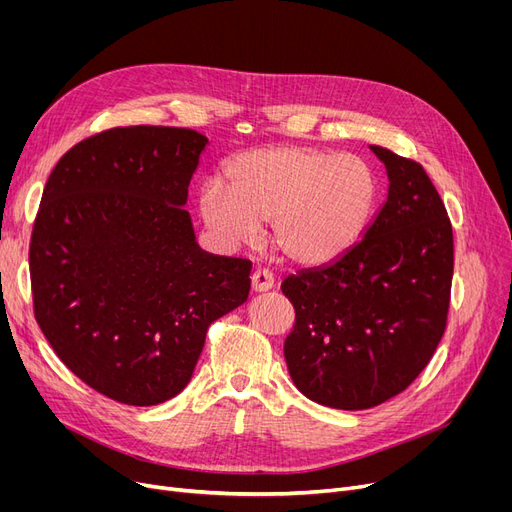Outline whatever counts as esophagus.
<instances>
[{
	"label": "esophagus",
	"instance_id": "obj_1",
	"mask_svg": "<svg viewBox=\"0 0 512 512\" xmlns=\"http://www.w3.org/2000/svg\"><path fill=\"white\" fill-rule=\"evenodd\" d=\"M251 288L255 290V292H265V290H270V288H274V276H272V272H267V270H255L253 272V276H251Z\"/></svg>",
	"mask_w": 512,
	"mask_h": 512
}]
</instances>
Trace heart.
I'll return each mask as SVG.
<instances>
[{"instance_id":"obj_1","label":"heart","mask_w":512,"mask_h":512,"mask_svg":"<svg viewBox=\"0 0 512 512\" xmlns=\"http://www.w3.org/2000/svg\"><path fill=\"white\" fill-rule=\"evenodd\" d=\"M220 178L201 184V220L226 247L257 240L270 222L274 247L299 265H324L363 234L375 201V178L355 155L276 145L236 155Z\"/></svg>"}]
</instances>
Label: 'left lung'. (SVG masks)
<instances>
[{"mask_svg": "<svg viewBox=\"0 0 512 512\" xmlns=\"http://www.w3.org/2000/svg\"><path fill=\"white\" fill-rule=\"evenodd\" d=\"M388 197L363 238L336 261L282 282L297 321L284 342L290 378L307 398L361 411L400 394L446 330L452 226L423 166L369 145Z\"/></svg>", "mask_w": 512, "mask_h": 512, "instance_id": "1", "label": "left lung"}]
</instances>
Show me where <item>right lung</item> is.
Returning a JSON list of instances; mask_svg holds the SVG:
<instances>
[{
	"instance_id": "obj_1",
	"label": "right lung",
	"mask_w": 512,
	"mask_h": 512,
	"mask_svg": "<svg viewBox=\"0 0 512 512\" xmlns=\"http://www.w3.org/2000/svg\"><path fill=\"white\" fill-rule=\"evenodd\" d=\"M191 128H110L53 168L31 238L37 324L87 386L132 407L191 382L207 328L249 297L251 261L197 245Z\"/></svg>"
}]
</instances>
